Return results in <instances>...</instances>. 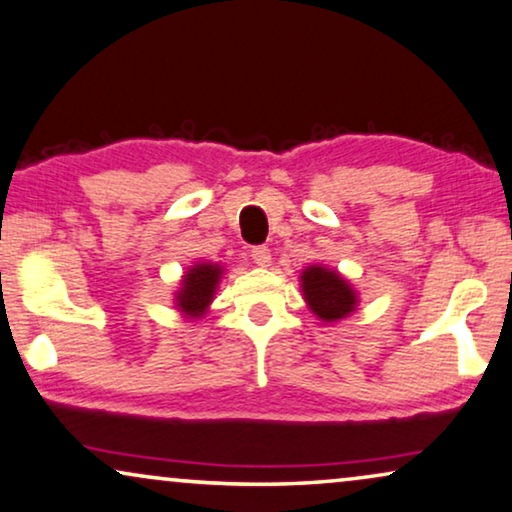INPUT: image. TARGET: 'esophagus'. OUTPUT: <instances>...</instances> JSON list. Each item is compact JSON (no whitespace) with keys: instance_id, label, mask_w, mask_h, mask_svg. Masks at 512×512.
I'll return each mask as SVG.
<instances>
[{"instance_id":"esophagus-1","label":"esophagus","mask_w":512,"mask_h":512,"mask_svg":"<svg viewBox=\"0 0 512 512\" xmlns=\"http://www.w3.org/2000/svg\"><path fill=\"white\" fill-rule=\"evenodd\" d=\"M251 261L256 265H261V268H268L272 263V256H270V249L268 247H254L251 249Z\"/></svg>"}]
</instances>
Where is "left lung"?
<instances>
[{
    "mask_svg": "<svg viewBox=\"0 0 512 512\" xmlns=\"http://www.w3.org/2000/svg\"><path fill=\"white\" fill-rule=\"evenodd\" d=\"M303 296L310 310L324 321H338L356 307V293L335 270L310 265L303 272Z\"/></svg>",
    "mask_w": 512,
    "mask_h": 512,
    "instance_id": "8db88e82",
    "label": "left lung"
}]
</instances>
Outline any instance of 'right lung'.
Masks as SVG:
<instances>
[{
	"label": "right lung",
	"mask_w": 512,
	"mask_h": 512,
	"mask_svg": "<svg viewBox=\"0 0 512 512\" xmlns=\"http://www.w3.org/2000/svg\"><path fill=\"white\" fill-rule=\"evenodd\" d=\"M221 279V268L219 265L209 263H198L193 265L191 270L184 275V286L177 293V305L181 312L191 314V317H200L205 314L207 305L212 303L214 289Z\"/></svg>",
	"instance_id": "1"
}]
</instances>
